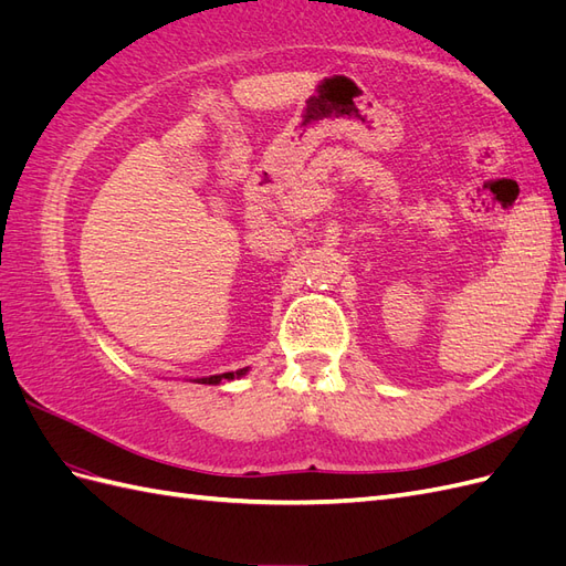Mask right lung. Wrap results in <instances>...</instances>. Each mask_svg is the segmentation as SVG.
Listing matches in <instances>:
<instances>
[{"instance_id":"1","label":"right lung","mask_w":566,"mask_h":566,"mask_svg":"<svg viewBox=\"0 0 566 566\" xmlns=\"http://www.w3.org/2000/svg\"><path fill=\"white\" fill-rule=\"evenodd\" d=\"M245 373H248V368H241V370H235V373H221V375H210V378H198L196 382H200V385H219V382H224V380L243 378Z\"/></svg>"}]
</instances>
